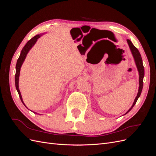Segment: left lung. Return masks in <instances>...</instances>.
<instances>
[{
	"label": "left lung",
	"mask_w": 156,
	"mask_h": 156,
	"mask_svg": "<svg viewBox=\"0 0 156 156\" xmlns=\"http://www.w3.org/2000/svg\"><path fill=\"white\" fill-rule=\"evenodd\" d=\"M127 44H128V45H129V49L131 50L132 55H133V58H134L135 62L136 68H137L138 72H139V91H138V93H137V95H136V96L133 105H132L131 107L129 108V109L126 112V114H127V112H129L131 110V108H133V106L135 105L136 101H137L139 98L140 97L141 92H142V90H143V78H144V68L143 64V60H142V57H141V55L139 53V50L135 48L134 45L132 44V42L129 40H127Z\"/></svg>",
	"instance_id": "8db88e82"
}]
</instances>
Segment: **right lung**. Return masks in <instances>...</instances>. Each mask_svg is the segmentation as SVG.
<instances>
[{
    "mask_svg": "<svg viewBox=\"0 0 156 156\" xmlns=\"http://www.w3.org/2000/svg\"><path fill=\"white\" fill-rule=\"evenodd\" d=\"M40 36H41L40 34H37V35L33 37L32 39H30L29 41L27 42V43L26 44V45L24 46V48H23L21 52L20 56V57H19V58L17 59L16 66V75H15L16 88V90H17V92L19 94V96H20V98L21 99L22 103H23V105H24L26 107H27V106L25 105L24 102H23V98H22V96H21V94L20 89H19V77H20V69H21V66H22L23 62H24V60H25V59L26 58L27 55L28 54V53H29V51L30 50V49L32 48L33 46H34V45L36 44V42L37 41V39H38ZM34 112V113H36V114H37V113L35 112Z\"/></svg>",
    "mask_w": 156,
    "mask_h": 156,
    "instance_id": "obj_1",
    "label": "right lung"
}]
</instances>
